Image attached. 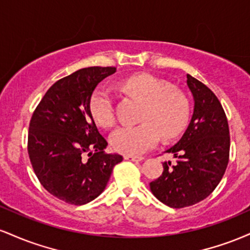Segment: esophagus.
<instances>
[{"label": "esophagus", "mask_w": 250, "mask_h": 250, "mask_svg": "<svg viewBox=\"0 0 250 250\" xmlns=\"http://www.w3.org/2000/svg\"><path fill=\"white\" fill-rule=\"evenodd\" d=\"M125 160H129V161H142L143 157L139 156H130V155H125Z\"/></svg>", "instance_id": "34e87169"}]
</instances>
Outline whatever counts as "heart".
I'll return each instance as SVG.
<instances>
[{"mask_svg":"<svg viewBox=\"0 0 250 250\" xmlns=\"http://www.w3.org/2000/svg\"><path fill=\"white\" fill-rule=\"evenodd\" d=\"M125 93L145 102L137 125H123L110 135V145L117 153L139 156L156 146L160 137L177 136L189 117V102L182 91L149 74L130 76L123 82ZM90 111L100 125L109 128L115 123L113 90L100 85L90 99Z\"/></svg>","mask_w":250,"mask_h":250,"instance_id":"1","label":"heart"}]
</instances>
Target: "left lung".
Instances as JSON below:
<instances>
[{"label":"left lung","instance_id":"left-lung-1","mask_svg":"<svg viewBox=\"0 0 250 250\" xmlns=\"http://www.w3.org/2000/svg\"><path fill=\"white\" fill-rule=\"evenodd\" d=\"M194 97V113L187 130L169 148L176 163H163V173L150 182L157 200L171 208L193 206L209 196L222 179L229 161L228 121L216 95L187 74Z\"/></svg>","mask_w":250,"mask_h":250}]
</instances>
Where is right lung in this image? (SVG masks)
Wrapping results in <instances>:
<instances>
[{
    "mask_svg": "<svg viewBox=\"0 0 250 250\" xmlns=\"http://www.w3.org/2000/svg\"><path fill=\"white\" fill-rule=\"evenodd\" d=\"M115 71V67H89L63 77L48 89L31 116L28 154L34 171L45 190L69 205L96 199L123 160L104 153L108 142L90 111L96 85Z\"/></svg>",
    "mask_w": 250,
    "mask_h": 250,
    "instance_id": "obj_1",
    "label": "right lung"
}]
</instances>
